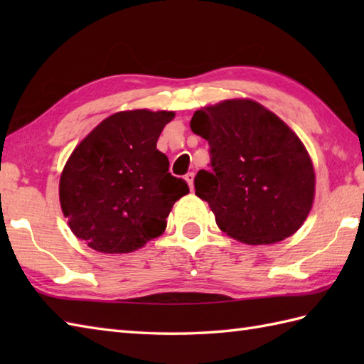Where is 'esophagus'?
<instances>
[{"label": "esophagus", "instance_id": "esophagus-1", "mask_svg": "<svg viewBox=\"0 0 364 364\" xmlns=\"http://www.w3.org/2000/svg\"><path fill=\"white\" fill-rule=\"evenodd\" d=\"M194 176H196V175H194V173H192V172H191V173H188L186 176H184V178H186V181H188V184H189V188H191V191H192V189H194Z\"/></svg>", "mask_w": 364, "mask_h": 364}]
</instances>
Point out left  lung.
<instances>
[{"mask_svg": "<svg viewBox=\"0 0 364 364\" xmlns=\"http://www.w3.org/2000/svg\"><path fill=\"white\" fill-rule=\"evenodd\" d=\"M191 129L211 154V170L196 175V196L223 233L252 245L296 233L313 206L314 168L283 120L252 100H225L196 111Z\"/></svg>", "mask_w": 364, "mask_h": 364, "instance_id": "obj_1", "label": "left lung"}]
</instances>
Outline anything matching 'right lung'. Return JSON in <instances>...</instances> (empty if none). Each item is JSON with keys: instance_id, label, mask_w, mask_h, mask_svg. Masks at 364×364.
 I'll use <instances>...</instances> for the list:
<instances>
[{"instance_id": "obj_1", "label": "right lung", "mask_w": 364, "mask_h": 364, "mask_svg": "<svg viewBox=\"0 0 364 364\" xmlns=\"http://www.w3.org/2000/svg\"><path fill=\"white\" fill-rule=\"evenodd\" d=\"M170 111H123L105 119L73 150L59 200L76 237L102 253H129L164 233L173 203L189 192L156 149Z\"/></svg>"}]
</instances>
